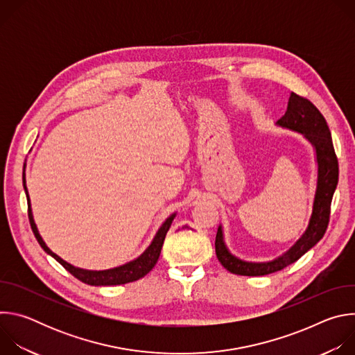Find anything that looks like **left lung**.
<instances>
[{
    "label": "left lung",
    "instance_id": "1",
    "mask_svg": "<svg viewBox=\"0 0 355 355\" xmlns=\"http://www.w3.org/2000/svg\"><path fill=\"white\" fill-rule=\"evenodd\" d=\"M279 128L300 133L315 150L318 164V181L313 198L312 215L302 236L277 259L264 263L245 261L232 254L225 243L222 225L218 227L215 250L220 264L232 274L259 277L284 270L299 260L305 252L316 245L326 233L330 216L333 193L338 182V163L331 141V133L326 119L309 99L291 92L285 115L275 123Z\"/></svg>",
    "mask_w": 355,
    "mask_h": 355
}]
</instances>
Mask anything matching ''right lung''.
Here are the masks:
<instances>
[{
  "mask_svg": "<svg viewBox=\"0 0 355 355\" xmlns=\"http://www.w3.org/2000/svg\"><path fill=\"white\" fill-rule=\"evenodd\" d=\"M24 189L28 198V216H29V222H31V227L33 230V234L37 240V243L40 244V247L47 252L49 256H52L56 261H59L70 274H73L77 279L83 281L84 284L88 285H94V286H105V285H122V284H128V282H133L137 281L140 278H143L146 274H148L153 267L156 266L160 252H162V247L166 239V234L177 215V212L171 214L164 222L163 225L159 227V230L156 232L153 240L147 245V248L141 252L139 257H136L132 261H128L119 267H114L110 270H84L80 267H74L73 264L64 261L62 257H59L56 252H53L50 250L46 243L43 241L42 236L39 234L37 226L35 223L33 219V214H32V208H31V199H29V193H28V188H26V180H25V167H24Z\"/></svg>",
  "mask_w": 355,
  "mask_h": 355,
  "instance_id": "right-lung-1",
  "label": "right lung"
}]
</instances>
